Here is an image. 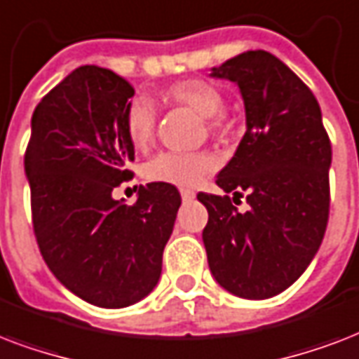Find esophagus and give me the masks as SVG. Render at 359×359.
Wrapping results in <instances>:
<instances>
[{
	"label": "esophagus",
	"mask_w": 359,
	"mask_h": 359,
	"mask_svg": "<svg viewBox=\"0 0 359 359\" xmlns=\"http://www.w3.org/2000/svg\"><path fill=\"white\" fill-rule=\"evenodd\" d=\"M180 194H182L183 202H191V200L194 198V193L193 191H189V189H182V191H180Z\"/></svg>",
	"instance_id": "obj_1"
}]
</instances>
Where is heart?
<instances>
[{
    "mask_svg": "<svg viewBox=\"0 0 359 359\" xmlns=\"http://www.w3.org/2000/svg\"><path fill=\"white\" fill-rule=\"evenodd\" d=\"M163 99L182 104L208 119L211 133H224L230 119L224 116V95L217 86L202 79H185L168 86ZM125 135L133 148L146 149L157 129V110L148 97H135L125 110ZM217 157L210 151H161L144 166L149 182L168 183L177 187H196L208 174L217 168Z\"/></svg>",
    "mask_w": 359,
    "mask_h": 359,
    "instance_id": "1",
    "label": "heart"
}]
</instances>
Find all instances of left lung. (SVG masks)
Here are the masks:
<instances>
[{
	"label": "left lung",
	"mask_w": 359,
	"mask_h": 359,
	"mask_svg": "<svg viewBox=\"0 0 359 359\" xmlns=\"http://www.w3.org/2000/svg\"><path fill=\"white\" fill-rule=\"evenodd\" d=\"M238 84L247 130L217 185L246 193L237 211L229 194L198 193L202 232L215 280L234 296L266 299L298 280L322 243L330 215L332 144L313 91L266 50H249L211 69Z\"/></svg>",
	"instance_id": "left-lung-1"
}]
</instances>
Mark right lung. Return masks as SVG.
Listing matches in <instances>:
<instances>
[{
    "instance_id": "obj_1",
    "label": "right lung",
    "mask_w": 359,
    "mask_h": 359,
    "mask_svg": "<svg viewBox=\"0 0 359 359\" xmlns=\"http://www.w3.org/2000/svg\"><path fill=\"white\" fill-rule=\"evenodd\" d=\"M133 95L108 69H74L35 108L24 157L44 262L65 288L107 309L140 302L159 283L182 205L177 189L159 182L140 185L133 205L112 198L133 176L123 125Z\"/></svg>"
}]
</instances>
